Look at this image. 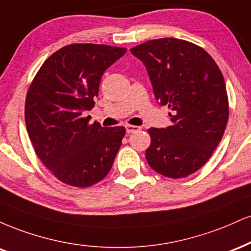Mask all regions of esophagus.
<instances>
[{"mask_svg":"<svg viewBox=\"0 0 251 251\" xmlns=\"http://www.w3.org/2000/svg\"><path fill=\"white\" fill-rule=\"evenodd\" d=\"M140 126H126V134H132V132H135V131H138L140 130Z\"/></svg>","mask_w":251,"mask_h":251,"instance_id":"34e87169","label":"esophagus"}]
</instances>
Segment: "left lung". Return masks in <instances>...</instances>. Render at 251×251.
I'll return each instance as SVG.
<instances>
[{"mask_svg":"<svg viewBox=\"0 0 251 251\" xmlns=\"http://www.w3.org/2000/svg\"><path fill=\"white\" fill-rule=\"evenodd\" d=\"M130 51L146 66L158 104L172 110V126L148 129L147 162L166 177H187L207 163L225 134L229 103L222 73L204 49L178 38L147 41Z\"/></svg>","mask_w":251,"mask_h":251,"instance_id":"1","label":"left lung"}]
</instances>
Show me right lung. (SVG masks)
I'll return each instance as SVG.
<instances>
[{"instance_id": "right-lung-1", "label": "right lung", "mask_w": 251, "mask_h": 251, "mask_svg": "<svg viewBox=\"0 0 251 251\" xmlns=\"http://www.w3.org/2000/svg\"><path fill=\"white\" fill-rule=\"evenodd\" d=\"M126 48L75 43L47 58L25 97V117L35 152L56 178L87 188L110 172L125 126L89 125L102 75Z\"/></svg>"}]
</instances>
